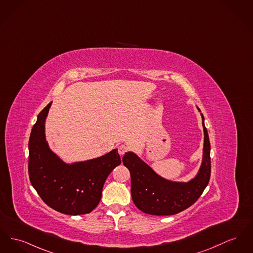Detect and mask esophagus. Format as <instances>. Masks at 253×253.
<instances>
[{
	"instance_id": "1",
	"label": "esophagus",
	"mask_w": 253,
	"mask_h": 253,
	"mask_svg": "<svg viewBox=\"0 0 253 253\" xmlns=\"http://www.w3.org/2000/svg\"><path fill=\"white\" fill-rule=\"evenodd\" d=\"M118 151H119V154L120 156H122V155H124L125 154V152L127 151V146H125V145H120L119 146V148H118Z\"/></svg>"
}]
</instances>
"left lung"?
<instances>
[{
	"label": "left lung",
	"mask_w": 253,
	"mask_h": 253,
	"mask_svg": "<svg viewBox=\"0 0 253 253\" xmlns=\"http://www.w3.org/2000/svg\"><path fill=\"white\" fill-rule=\"evenodd\" d=\"M198 111L200 108L196 106ZM203 160L197 175L188 181H174L162 177L134 152L122 159L131 174V194L134 206L144 213L157 216L174 215L191 207L208 186L211 172L210 142L203 114Z\"/></svg>",
	"instance_id": "obj_1"
}]
</instances>
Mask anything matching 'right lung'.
Instances as JSON below:
<instances>
[{"label": "right lung", "mask_w": 253, "mask_h": 253, "mask_svg": "<svg viewBox=\"0 0 253 253\" xmlns=\"http://www.w3.org/2000/svg\"><path fill=\"white\" fill-rule=\"evenodd\" d=\"M51 103L41 111L31 130L30 182L49 208L67 215L89 213L100 202L106 178L121 164L118 149L84 162H63L45 138V119Z\"/></svg>", "instance_id": "add662e5"}]
</instances>
